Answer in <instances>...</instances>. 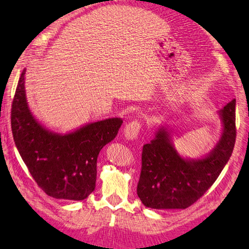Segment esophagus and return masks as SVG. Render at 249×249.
Segmentation results:
<instances>
[{
  "mask_svg": "<svg viewBox=\"0 0 249 249\" xmlns=\"http://www.w3.org/2000/svg\"><path fill=\"white\" fill-rule=\"evenodd\" d=\"M141 128V124L139 121H131L129 123L125 126L124 128V137L127 140H134L137 138V136H138L139 131Z\"/></svg>",
  "mask_w": 249,
  "mask_h": 249,
  "instance_id": "esophagus-1",
  "label": "esophagus"
}]
</instances>
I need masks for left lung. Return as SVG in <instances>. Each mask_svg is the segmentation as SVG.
<instances>
[{"label":"left lung","instance_id":"obj_1","mask_svg":"<svg viewBox=\"0 0 249 249\" xmlns=\"http://www.w3.org/2000/svg\"><path fill=\"white\" fill-rule=\"evenodd\" d=\"M217 113L223 123L220 138L203 157L179 155L171 131L165 126H160L155 138L143 145L137 194L144 206L156 210L186 209L212 186L234 147L235 99Z\"/></svg>","mask_w":249,"mask_h":249}]
</instances>
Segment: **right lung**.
<instances>
[{
	"mask_svg": "<svg viewBox=\"0 0 249 249\" xmlns=\"http://www.w3.org/2000/svg\"><path fill=\"white\" fill-rule=\"evenodd\" d=\"M25 71L20 76L12 107V130L19 154L37 185L50 197L86 199L96 185L99 152L115 138L123 120L93 122L66 134L49 130L29 108Z\"/></svg>",
	"mask_w": 249,
	"mask_h": 249,
	"instance_id": "add662e5",
	"label": "right lung"
}]
</instances>
